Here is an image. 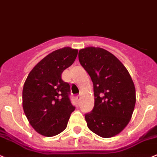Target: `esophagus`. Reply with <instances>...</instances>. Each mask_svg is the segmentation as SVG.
I'll return each mask as SVG.
<instances>
[{
	"instance_id": "1",
	"label": "esophagus",
	"mask_w": 157,
	"mask_h": 157,
	"mask_svg": "<svg viewBox=\"0 0 157 157\" xmlns=\"http://www.w3.org/2000/svg\"><path fill=\"white\" fill-rule=\"evenodd\" d=\"M81 97H82V94H80L78 96H77V99L79 100L80 98H81Z\"/></svg>"
}]
</instances>
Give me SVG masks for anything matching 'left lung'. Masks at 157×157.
<instances>
[{
    "label": "left lung",
    "instance_id": "8db88e82",
    "mask_svg": "<svg viewBox=\"0 0 157 157\" xmlns=\"http://www.w3.org/2000/svg\"><path fill=\"white\" fill-rule=\"evenodd\" d=\"M78 57L94 83V109L85 115L88 128L101 137H113L131 119L136 103L133 80L124 65L103 48H83Z\"/></svg>",
    "mask_w": 157,
    "mask_h": 157
}]
</instances>
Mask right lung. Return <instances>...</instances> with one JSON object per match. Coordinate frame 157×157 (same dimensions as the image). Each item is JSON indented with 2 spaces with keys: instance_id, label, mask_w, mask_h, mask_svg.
Wrapping results in <instances>:
<instances>
[{
  "instance_id": "1",
  "label": "right lung",
  "mask_w": 157,
  "mask_h": 157,
  "mask_svg": "<svg viewBox=\"0 0 157 157\" xmlns=\"http://www.w3.org/2000/svg\"><path fill=\"white\" fill-rule=\"evenodd\" d=\"M77 53L69 47L53 51L32 69L24 82V113L32 127L43 136L63 132L75 109L69 98L70 85L63 81L61 74L73 64Z\"/></svg>"
}]
</instances>
